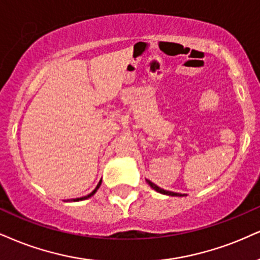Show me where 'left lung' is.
<instances>
[{"label": "left lung", "mask_w": 260, "mask_h": 260, "mask_svg": "<svg viewBox=\"0 0 260 260\" xmlns=\"http://www.w3.org/2000/svg\"><path fill=\"white\" fill-rule=\"evenodd\" d=\"M146 181H147V183H148V184L150 185V187H152L153 189H154V190L158 191V193H161V194L170 195V197H183V195H182V194H179V193H174V191L164 190V189H161V188H160V187H158V185L153 183V182H150L149 179H146Z\"/></svg>", "instance_id": "8db88e82"}]
</instances>
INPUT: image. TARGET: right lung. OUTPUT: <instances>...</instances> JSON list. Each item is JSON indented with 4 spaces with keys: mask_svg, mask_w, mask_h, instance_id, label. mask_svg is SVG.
<instances>
[{
    "mask_svg": "<svg viewBox=\"0 0 260 260\" xmlns=\"http://www.w3.org/2000/svg\"><path fill=\"white\" fill-rule=\"evenodd\" d=\"M100 185H101V181H100V182H99V184H98V185H96V188L94 189V190H92V191H91V193H90V194H89V195H86V197H83V198H77V199H75V200H73V201L85 200V199H88V198H90V197H92V195H94V194L96 193V190H98V189H99V188H100Z\"/></svg>",
    "mask_w": 260,
    "mask_h": 260,
    "instance_id": "add662e5",
    "label": "right lung"
}]
</instances>
